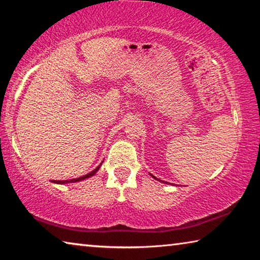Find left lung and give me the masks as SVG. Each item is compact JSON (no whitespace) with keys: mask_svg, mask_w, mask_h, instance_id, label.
<instances>
[{"mask_svg":"<svg viewBox=\"0 0 260 260\" xmlns=\"http://www.w3.org/2000/svg\"><path fill=\"white\" fill-rule=\"evenodd\" d=\"M152 178H155V179H157V178H156V177H153V175H152ZM157 180H158V179H157Z\"/></svg>","mask_w":260,"mask_h":260,"instance_id":"obj_1","label":"left lung"}]
</instances>
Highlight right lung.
I'll list each match as a JSON object with an SVG mask.
<instances>
[{"mask_svg":"<svg viewBox=\"0 0 260 260\" xmlns=\"http://www.w3.org/2000/svg\"><path fill=\"white\" fill-rule=\"evenodd\" d=\"M101 167V165L99 166V167H96V169L94 170V171H91L90 173H88V174H86V175H83V177H80V178H76V179H71V180H54V181L52 182H55V183H68V182H78V181H80V180H83V179H87V178H90L91 175H94L96 172H98L99 171V169Z\"/></svg>","mask_w":260,"mask_h":260,"instance_id":"1","label":"right lung"}]
</instances>
